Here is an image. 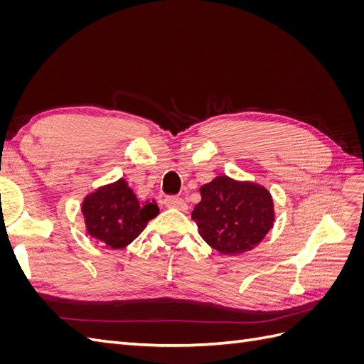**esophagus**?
Instances as JSON below:
<instances>
[{
    "instance_id": "esophagus-1",
    "label": "esophagus",
    "mask_w": 364,
    "mask_h": 364,
    "mask_svg": "<svg viewBox=\"0 0 364 364\" xmlns=\"http://www.w3.org/2000/svg\"><path fill=\"white\" fill-rule=\"evenodd\" d=\"M164 203H165V206L176 208V209H179V211H185V209H186L185 200L179 196H167L164 199Z\"/></svg>"
}]
</instances>
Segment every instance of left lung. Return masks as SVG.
<instances>
[{
	"mask_svg": "<svg viewBox=\"0 0 364 364\" xmlns=\"http://www.w3.org/2000/svg\"><path fill=\"white\" fill-rule=\"evenodd\" d=\"M193 220L206 243L225 255L255 247L273 226V200L261 185L218 176L200 188Z\"/></svg>",
	"mask_w": 364,
	"mask_h": 364,
	"instance_id": "left-lung-1",
	"label": "left lung"
}]
</instances>
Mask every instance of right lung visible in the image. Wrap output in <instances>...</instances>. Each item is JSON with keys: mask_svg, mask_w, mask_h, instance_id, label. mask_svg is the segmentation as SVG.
Wrapping results in <instances>:
<instances>
[{"mask_svg": "<svg viewBox=\"0 0 364 364\" xmlns=\"http://www.w3.org/2000/svg\"><path fill=\"white\" fill-rule=\"evenodd\" d=\"M82 213L87 234L106 247L123 249L159 214V209L155 203L138 200L127 182L119 179L87 196Z\"/></svg>", "mask_w": 364, "mask_h": 364, "instance_id": "right-lung-1", "label": "right lung"}]
</instances>
